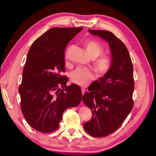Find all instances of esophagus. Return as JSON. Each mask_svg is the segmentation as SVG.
<instances>
[{
	"instance_id": "esophagus-1",
	"label": "esophagus",
	"mask_w": 156,
	"mask_h": 156,
	"mask_svg": "<svg viewBox=\"0 0 156 156\" xmlns=\"http://www.w3.org/2000/svg\"><path fill=\"white\" fill-rule=\"evenodd\" d=\"M81 90H82V94H83V95H84V92H85V91H86V89L84 88H83V87H82V88H81Z\"/></svg>"
}]
</instances>
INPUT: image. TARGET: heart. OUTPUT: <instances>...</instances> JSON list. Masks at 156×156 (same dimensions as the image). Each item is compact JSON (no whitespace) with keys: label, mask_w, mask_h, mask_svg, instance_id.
Here are the masks:
<instances>
[{"label":"heart","mask_w":156,"mask_h":156,"mask_svg":"<svg viewBox=\"0 0 156 156\" xmlns=\"http://www.w3.org/2000/svg\"><path fill=\"white\" fill-rule=\"evenodd\" d=\"M84 45L86 46L88 55L92 58H97L103 51V48L101 44L95 40H87L84 42ZM94 65L97 73L100 76H103L109 71L111 61L108 56L101 55L100 57L95 60ZM70 79L73 83L79 86L85 87L94 79V74L88 68H79L72 72L70 75Z\"/></svg>","instance_id":"heart-1"}]
</instances>
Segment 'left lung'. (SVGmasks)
I'll use <instances>...</instances> for the list:
<instances>
[{
    "instance_id": "left-lung-1",
    "label": "left lung",
    "mask_w": 156,
    "mask_h": 156,
    "mask_svg": "<svg viewBox=\"0 0 156 156\" xmlns=\"http://www.w3.org/2000/svg\"><path fill=\"white\" fill-rule=\"evenodd\" d=\"M88 31L107 42L111 55L109 71L96 81L98 88L83 97V103L92 112V119L84 124V129L94 137H103L119 129L133 108V64L126 45L113 33Z\"/></svg>"
}]
</instances>
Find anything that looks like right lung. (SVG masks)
Here are the masks:
<instances>
[{"instance_id":"add662e5","label":"right lung","mask_w":156,"mask_h":156,"mask_svg":"<svg viewBox=\"0 0 156 156\" xmlns=\"http://www.w3.org/2000/svg\"><path fill=\"white\" fill-rule=\"evenodd\" d=\"M83 28H52L32 44L19 88L21 108L27 122L41 133L57 129L64 111L82 100L77 84L66 85L64 52Z\"/></svg>"}]
</instances>
